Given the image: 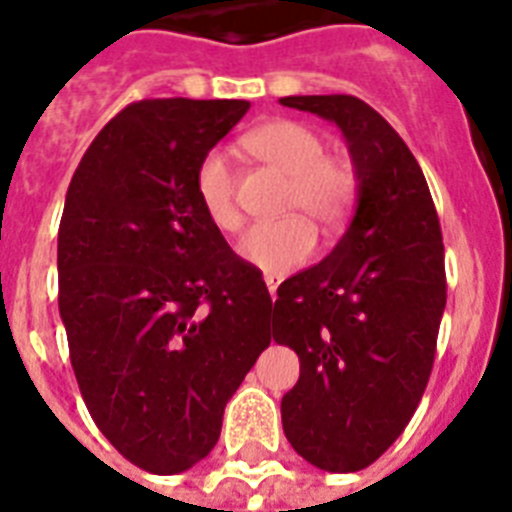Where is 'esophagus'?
<instances>
[{
	"mask_svg": "<svg viewBox=\"0 0 512 512\" xmlns=\"http://www.w3.org/2000/svg\"><path fill=\"white\" fill-rule=\"evenodd\" d=\"M278 284H281V278H278V276H273V273H268V276H265V286H268V292H270V297H273V299H276Z\"/></svg>",
	"mask_w": 512,
	"mask_h": 512,
	"instance_id": "esophagus-1",
	"label": "esophagus"
}]
</instances>
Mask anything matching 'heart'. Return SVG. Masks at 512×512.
Returning <instances> with one entry per match:
<instances>
[{
    "mask_svg": "<svg viewBox=\"0 0 512 512\" xmlns=\"http://www.w3.org/2000/svg\"><path fill=\"white\" fill-rule=\"evenodd\" d=\"M244 147L289 176L284 210L310 215L331 234L350 218L357 199V170L342 157L323 155V139L297 120H270L244 136ZM194 194L205 218L223 234L242 226L236 205V181L226 152L210 149L194 170ZM305 215L257 223L242 236L239 255L249 265L284 276L315 255L318 231Z\"/></svg>",
    "mask_w": 512,
    "mask_h": 512,
    "instance_id": "obj_1",
    "label": "heart"
}]
</instances>
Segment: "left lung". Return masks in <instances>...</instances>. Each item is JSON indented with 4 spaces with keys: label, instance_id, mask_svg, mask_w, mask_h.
Returning <instances> with one entry per match:
<instances>
[{
    "label": "left lung",
    "instance_id": "1",
    "mask_svg": "<svg viewBox=\"0 0 512 512\" xmlns=\"http://www.w3.org/2000/svg\"><path fill=\"white\" fill-rule=\"evenodd\" d=\"M281 105L334 120L357 170L347 234L278 286L273 339L299 357L281 421L315 468L363 471L405 431L429 384L447 305L442 226L421 165L371 105L350 94Z\"/></svg>",
    "mask_w": 512,
    "mask_h": 512
}]
</instances>
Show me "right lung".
Listing matches in <instances>:
<instances>
[{"instance_id": "right-lung-1", "label": "right lung", "mask_w": 512, "mask_h": 512, "mask_svg": "<svg viewBox=\"0 0 512 512\" xmlns=\"http://www.w3.org/2000/svg\"><path fill=\"white\" fill-rule=\"evenodd\" d=\"M244 99H141L91 141L57 234L60 315L91 418L149 473L210 455L223 410L270 344V294L205 218L199 160Z\"/></svg>"}]
</instances>
